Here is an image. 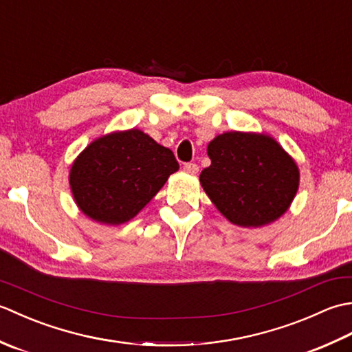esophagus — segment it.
<instances>
[{
    "mask_svg": "<svg viewBox=\"0 0 352 352\" xmlns=\"http://www.w3.org/2000/svg\"><path fill=\"white\" fill-rule=\"evenodd\" d=\"M198 164L197 163H186L184 164V170L189 172V174H197L198 172Z\"/></svg>",
    "mask_w": 352,
    "mask_h": 352,
    "instance_id": "1",
    "label": "esophagus"
}]
</instances>
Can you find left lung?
I'll return each instance as SVG.
<instances>
[{
	"label": "left lung",
	"instance_id": "left-lung-1",
	"mask_svg": "<svg viewBox=\"0 0 352 352\" xmlns=\"http://www.w3.org/2000/svg\"><path fill=\"white\" fill-rule=\"evenodd\" d=\"M212 164L199 175L216 208L239 227H263L287 212L300 169L267 134L227 131L207 146Z\"/></svg>",
	"mask_w": 352,
	"mask_h": 352
}]
</instances>
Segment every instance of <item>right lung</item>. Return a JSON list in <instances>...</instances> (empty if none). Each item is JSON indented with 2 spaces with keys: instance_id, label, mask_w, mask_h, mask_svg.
<instances>
[{
  "instance_id": "1",
  "label": "right lung",
  "mask_w": 352,
  "mask_h": 352,
  "mask_svg": "<svg viewBox=\"0 0 352 352\" xmlns=\"http://www.w3.org/2000/svg\"><path fill=\"white\" fill-rule=\"evenodd\" d=\"M178 162L144 131H113L89 144L72 163L69 184L78 208L107 226L133 219L170 174Z\"/></svg>"
}]
</instances>
